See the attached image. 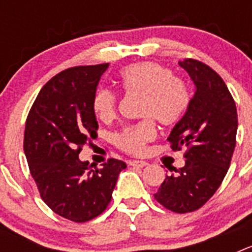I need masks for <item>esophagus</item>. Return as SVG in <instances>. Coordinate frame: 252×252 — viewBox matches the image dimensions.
Instances as JSON below:
<instances>
[{"label":"esophagus","instance_id":"obj_1","mask_svg":"<svg viewBox=\"0 0 252 252\" xmlns=\"http://www.w3.org/2000/svg\"><path fill=\"white\" fill-rule=\"evenodd\" d=\"M131 166H136V168H144V166L149 165V162L144 161V160H132L130 161Z\"/></svg>","mask_w":252,"mask_h":252}]
</instances>
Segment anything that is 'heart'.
<instances>
[{"label": "heart", "mask_w": 252, "mask_h": 252, "mask_svg": "<svg viewBox=\"0 0 252 252\" xmlns=\"http://www.w3.org/2000/svg\"><path fill=\"white\" fill-rule=\"evenodd\" d=\"M120 82L126 93L144 95L140 113L148 119L125 128L116 141L126 153L141 154L157 135L153 119L162 126H171L183 117L189 106L188 87L183 79L174 77L171 69L154 62L126 66L120 73ZM116 104V94L106 88L99 90L93 98V110L102 121L115 116Z\"/></svg>", "instance_id": "1"}]
</instances>
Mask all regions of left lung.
<instances>
[{
    "label": "left lung",
    "instance_id": "1",
    "mask_svg": "<svg viewBox=\"0 0 252 252\" xmlns=\"http://www.w3.org/2000/svg\"><path fill=\"white\" fill-rule=\"evenodd\" d=\"M179 65L195 86L188 110L168 140L173 150L187 148L183 168H173L155 199L175 213L201 208L221 186L230 168L237 133V111L230 91L212 68L194 59Z\"/></svg>",
    "mask_w": 252,
    "mask_h": 252
}]
</instances>
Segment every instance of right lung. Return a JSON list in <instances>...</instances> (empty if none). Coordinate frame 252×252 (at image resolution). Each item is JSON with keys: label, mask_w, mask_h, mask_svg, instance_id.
<instances>
[{"label": "right lung", "mask_w": 252, "mask_h": 252, "mask_svg": "<svg viewBox=\"0 0 252 252\" xmlns=\"http://www.w3.org/2000/svg\"><path fill=\"white\" fill-rule=\"evenodd\" d=\"M108 65L60 72L41 88L26 119L24 151L40 195L51 211L78 223L103 212L126 168L117 159L99 169L79 160L82 146L97 135L93 98Z\"/></svg>", "instance_id": "obj_1"}]
</instances>
